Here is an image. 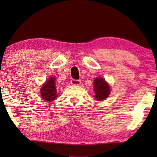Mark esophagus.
I'll return each instance as SVG.
<instances>
[{
  "instance_id": "1",
  "label": "esophagus",
  "mask_w": 157,
  "mask_h": 157,
  "mask_svg": "<svg viewBox=\"0 0 157 157\" xmlns=\"http://www.w3.org/2000/svg\"><path fill=\"white\" fill-rule=\"evenodd\" d=\"M71 84H72L73 85H79L81 84V81L79 80V79H73L71 80Z\"/></svg>"
}]
</instances>
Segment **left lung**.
Here are the masks:
<instances>
[{"label":"left lung","instance_id":"left-lung-1","mask_svg":"<svg viewBox=\"0 0 157 157\" xmlns=\"http://www.w3.org/2000/svg\"><path fill=\"white\" fill-rule=\"evenodd\" d=\"M95 98L98 100H104L110 93V87L102 78H97L94 82Z\"/></svg>","mask_w":157,"mask_h":157}]
</instances>
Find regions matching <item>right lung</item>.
Returning <instances> with one entry per match:
<instances>
[{
  "instance_id": "add662e5",
  "label": "right lung",
  "mask_w": 157,
  "mask_h": 157,
  "mask_svg": "<svg viewBox=\"0 0 157 157\" xmlns=\"http://www.w3.org/2000/svg\"><path fill=\"white\" fill-rule=\"evenodd\" d=\"M55 77H50L49 79L45 83L41 89V95L44 100L46 101L54 100L57 98V90L55 87Z\"/></svg>"
}]
</instances>
